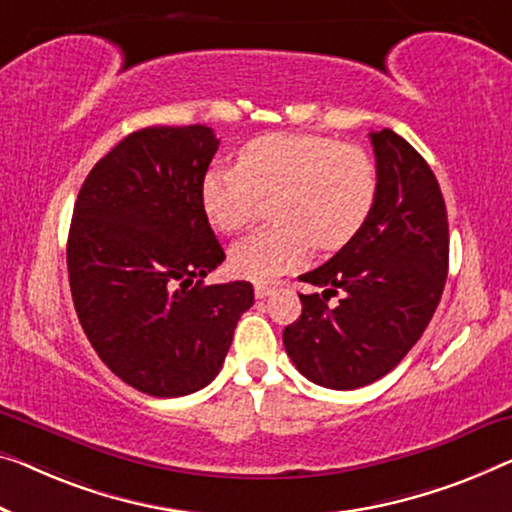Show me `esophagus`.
I'll return each mask as SVG.
<instances>
[{
	"instance_id": "esophagus-1",
	"label": "esophagus",
	"mask_w": 512,
	"mask_h": 512,
	"mask_svg": "<svg viewBox=\"0 0 512 512\" xmlns=\"http://www.w3.org/2000/svg\"><path fill=\"white\" fill-rule=\"evenodd\" d=\"M276 289H273L271 285H264V282H257L255 285V296L257 299H266V296H271Z\"/></svg>"
}]
</instances>
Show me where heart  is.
Masks as SVG:
<instances>
[{
  "label": "heart",
  "mask_w": 512,
  "mask_h": 512,
  "mask_svg": "<svg viewBox=\"0 0 512 512\" xmlns=\"http://www.w3.org/2000/svg\"><path fill=\"white\" fill-rule=\"evenodd\" d=\"M202 207L218 232L239 234L262 216L276 225L236 243V276L271 280L301 266L312 246L345 248L377 202V167L361 147L312 133H266L239 149V165H213L200 186Z\"/></svg>",
  "instance_id": "heart-1"
}]
</instances>
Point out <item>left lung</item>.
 I'll use <instances>...</instances> for the list:
<instances>
[{
	"instance_id": "8db88e82",
	"label": "left lung",
	"mask_w": 512,
	"mask_h": 512,
	"mask_svg": "<svg viewBox=\"0 0 512 512\" xmlns=\"http://www.w3.org/2000/svg\"><path fill=\"white\" fill-rule=\"evenodd\" d=\"M377 202L329 262L299 276L301 317L282 331L287 356L315 384L352 391L388 375L416 345L444 294L448 216L425 158L391 128L370 133ZM341 301L328 305L331 295Z\"/></svg>"
}]
</instances>
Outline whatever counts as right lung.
<instances>
[{
    "mask_svg": "<svg viewBox=\"0 0 512 512\" xmlns=\"http://www.w3.org/2000/svg\"><path fill=\"white\" fill-rule=\"evenodd\" d=\"M218 140L209 126H151L124 137L82 183L66 264L91 347L128 386L179 398L223 368L246 280L202 285L225 253L200 186Z\"/></svg>",
    "mask_w": 512,
    "mask_h": 512,
    "instance_id": "right-lung-1",
    "label": "right lung"
}]
</instances>
